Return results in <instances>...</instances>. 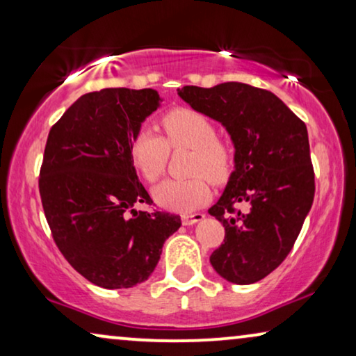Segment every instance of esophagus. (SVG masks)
<instances>
[{
    "instance_id": "obj_1",
    "label": "esophagus",
    "mask_w": 356,
    "mask_h": 356,
    "mask_svg": "<svg viewBox=\"0 0 356 356\" xmlns=\"http://www.w3.org/2000/svg\"><path fill=\"white\" fill-rule=\"evenodd\" d=\"M206 218V216L201 212H196V213H184V216H181V222L183 225H194V223L201 222Z\"/></svg>"
}]
</instances>
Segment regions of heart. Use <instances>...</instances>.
Here are the masks:
<instances>
[{"label": "heart", "instance_id": "1", "mask_svg": "<svg viewBox=\"0 0 356 356\" xmlns=\"http://www.w3.org/2000/svg\"><path fill=\"white\" fill-rule=\"evenodd\" d=\"M167 139L150 128H143L131 139L129 157L145 181L154 183L167 168L170 147L194 150L188 179H167L154 189V199L160 207L173 212H193L211 197L207 177L213 183L227 179L233 163L230 144L217 139L216 126L206 115L191 108H173L162 116Z\"/></svg>", "mask_w": 356, "mask_h": 356}]
</instances>
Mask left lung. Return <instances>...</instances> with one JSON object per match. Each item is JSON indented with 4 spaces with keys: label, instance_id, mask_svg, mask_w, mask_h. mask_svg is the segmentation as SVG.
Masks as SVG:
<instances>
[{
    "label": "left lung",
    "instance_id": "left-lung-1",
    "mask_svg": "<svg viewBox=\"0 0 356 356\" xmlns=\"http://www.w3.org/2000/svg\"><path fill=\"white\" fill-rule=\"evenodd\" d=\"M178 95L230 134L235 170L209 209L225 227V240L211 264L232 284H254L282 264L313 206L308 129L279 97L243 82L184 86ZM235 203L247 211H236Z\"/></svg>",
    "mask_w": 356,
    "mask_h": 356
}]
</instances>
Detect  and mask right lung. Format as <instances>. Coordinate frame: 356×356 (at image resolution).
Instances as JSON below:
<instances>
[{"label": "right lung", "instance_id": "add662e5", "mask_svg": "<svg viewBox=\"0 0 356 356\" xmlns=\"http://www.w3.org/2000/svg\"><path fill=\"white\" fill-rule=\"evenodd\" d=\"M154 89L82 95L48 134L38 179L53 240L82 277L102 289L147 280L179 216L136 211L152 202L129 157L131 139L160 106Z\"/></svg>", "mask_w": 356, "mask_h": 356}]
</instances>
